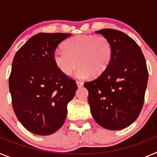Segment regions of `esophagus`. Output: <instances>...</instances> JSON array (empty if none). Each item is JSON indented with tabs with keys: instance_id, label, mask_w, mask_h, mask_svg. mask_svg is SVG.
<instances>
[{
	"instance_id": "esophagus-1",
	"label": "esophagus",
	"mask_w": 157,
	"mask_h": 157,
	"mask_svg": "<svg viewBox=\"0 0 157 157\" xmlns=\"http://www.w3.org/2000/svg\"><path fill=\"white\" fill-rule=\"evenodd\" d=\"M76 84H77V86H78V88H80V87H82L83 86V82H80V81L76 82Z\"/></svg>"
}]
</instances>
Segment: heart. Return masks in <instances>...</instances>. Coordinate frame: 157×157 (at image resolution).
I'll return each mask as SVG.
<instances>
[{"label": "heart", "mask_w": 157, "mask_h": 157, "mask_svg": "<svg viewBox=\"0 0 157 157\" xmlns=\"http://www.w3.org/2000/svg\"><path fill=\"white\" fill-rule=\"evenodd\" d=\"M112 42L108 37L81 34L67 40L63 43V49H56L53 60L65 75L71 74L78 64L77 76L86 78L103 74L112 61Z\"/></svg>", "instance_id": "1"}]
</instances>
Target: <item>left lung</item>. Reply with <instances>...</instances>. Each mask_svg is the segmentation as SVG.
Instances as JSON below:
<instances>
[{
	"mask_svg": "<svg viewBox=\"0 0 157 157\" xmlns=\"http://www.w3.org/2000/svg\"><path fill=\"white\" fill-rule=\"evenodd\" d=\"M97 34L108 37L113 54L103 74L84 83L95 121L108 130L126 128L141 112L149 73L139 45L127 34L114 29H103Z\"/></svg>",
	"mask_w": 157,
	"mask_h": 157,
	"instance_id": "obj_1",
	"label": "left lung"
}]
</instances>
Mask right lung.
I'll use <instances>...</instances> for the list:
<instances>
[{"mask_svg":"<svg viewBox=\"0 0 157 157\" xmlns=\"http://www.w3.org/2000/svg\"><path fill=\"white\" fill-rule=\"evenodd\" d=\"M71 35L39 33L14 56L8 80L12 107L22 125L35 134L48 135L63 126L67 105L77 90L75 81L53 60L57 45Z\"/></svg>","mask_w":157,"mask_h":157,"instance_id":"1","label":"right lung"}]
</instances>
